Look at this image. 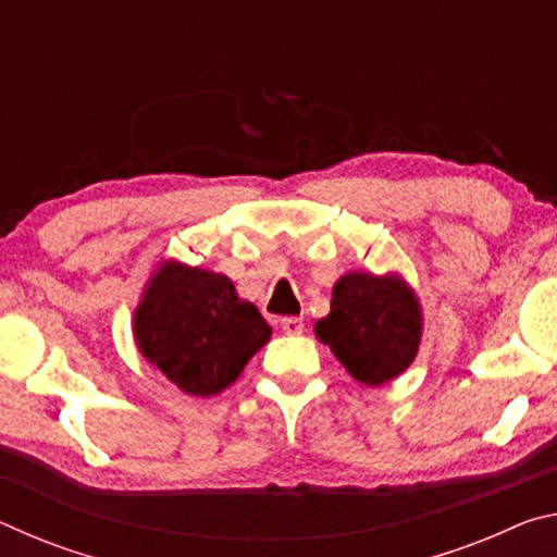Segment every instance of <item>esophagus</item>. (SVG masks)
I'll return each instance as SVG.
<instances>
[{
	"mask_svg": "<svg viewBox=\"0 0 557 557\" xmlns=\"http://www.w3.org/2000/svg\"><path fill=\"white\" fill-rule=\"evenodd\" d=\"M280 324H282V332L289 334V336H297V334H301V329H305V319H301V317H285Z\"/></svg>",
	"mask_w": 557,
	"mask_h": 557,
	"instance_id": "34e87169",
	"label": "esophagus"
}]
</instances>
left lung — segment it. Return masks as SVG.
<instances>
[{"mask_svg":"<svg viewBox=\"0 0 557 557\" xmlns=\"http://www.w3.org/2000/svg\"><path fill=\"white\" fill-rule=\"evenodd\" d=\"M314 332L358 383L383 385L418 356L422 309L403 277L348 272L334 285L332 312Z\"/></svg>","mask_w":557,"mask_h":557,"instance_id":"8db88e82","label":"left lung"}]
</instances>
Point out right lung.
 I'll return each instance as SVG.
<instances>
[{
  "label": "right lung",
  "instance_id": "obj_1",
  "mask_svg": "<svg viewBox=\"0 0 557 557\" xmlns=\"http://www.w3.org/2000/svg\"><path fill=\"white\" fill-rule=\"evenodd\" d=\"M272 329L233 282L166 260L135 309V342L149 363L188 395L228 388L270 342Z\"/></svg>",
  "mask_w": 557,
  "mask_h": 557
}]
</instances>
